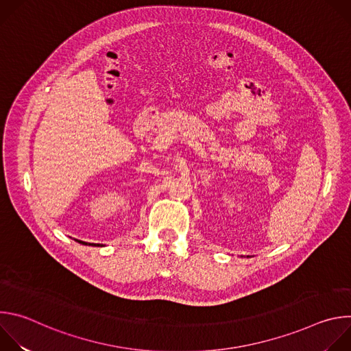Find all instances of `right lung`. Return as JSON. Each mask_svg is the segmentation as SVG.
I'll list each match as a JSON object with an SVG mask.
<instances>
[{
	"instance_id": "1",
	"label": "right lung",
	"mask_w": 351,
	"mask_h": 351,
	"mask_svg": "<svg viewBox=\"0 0 351 351\" xmlns=\"http://www.w3.org/2000/svg\"><path fill=\"white\" fill-rule=\"evenodd\" d=\"M79 243H82V244H90V243H86V241H82V240H77ZM93 245H99V244H93Z\"/></svg>"
}]
</instances>
